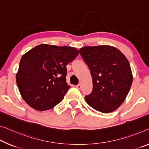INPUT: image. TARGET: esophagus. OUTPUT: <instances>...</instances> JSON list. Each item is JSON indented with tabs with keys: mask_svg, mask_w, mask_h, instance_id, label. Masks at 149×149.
Masks as SVG:
<instances>
[{
	"mask_svg": "<svg viewBox=\"0 0 149 149\" xmlns=\"http://www.w3.org/2000/svg\"><path fill=\"white\" fill-rule=\"evenodd\" d=\"M76 87H77L78 89H81V84H78V85L76 86Z\"/></svg>",
	"mask_w": 149,
	"mask_h": 149,
	"instance_id": "obj_1",
	"label": "esophagus"
}]
</instances>
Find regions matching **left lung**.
<instances>
[{
    "mask_svg": "<svg viewBox=\"0 0 149 149\" xmlns=\"http://www.w3.org/2000/svg\"><path fill=\"white\" fill-rule=\"evenodd\" d=\"M79 52L93 81V91L84 97L86 102L101 113L115 111L125 101L132 83L129 61L113 46L84 47Z\"/></svg>",
    "mask_w": 149,
    "mask_h": 149,
    "instance_id": "1",
    "label": "left lung"
}]
</instances>
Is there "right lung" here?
<instances>
[{
  "label": "right lung",
  "mask_w": 149,
  "mask_h": 149,
  "mask_svg": "<svg viewBox=\"0 0 149 149\" xmlns=\"http://www.w3.org/2000/svg\"><path fill=\"white\" fill-rule=\"evenodd\" d=\"M79 54L74 47L42 44L22 55L16 74L22 98L38 111L51 109L61 102L70 86L67 65Z\"/></svg>",
  "instance_id": "obj_1"
}]
</instances>
